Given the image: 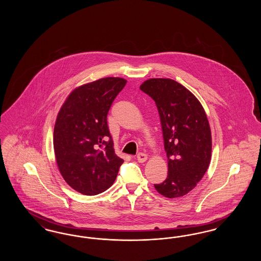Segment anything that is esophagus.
Listing matches in <instances>:
<instances>
[{"mask_svg": "<svg viewBox=\"0 0 261 261\" xmlns=\"http://www.w3.org/2000/svg\"><path fill=\"white\" fill-rule=\"evenodd\" d=\"M148 160V155L146 153L140 152L137 154V161L139 162H145Z\"/></svg>", "mask_w": 261, "mask_h": 261, "instance_id": "esophagus-1", "label": "esophagus"}]
</instances>
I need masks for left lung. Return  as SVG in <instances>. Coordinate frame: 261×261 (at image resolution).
Masks as SVG:
<instances>
[{
	"mask_svg": "<svg viewBox=\"0 0 261 261\" xmlns=\"http://www.w3.org/2000/svg\"><path fill=\"white\" fill-rule=\"evenodd\" d=\"M140 89L155 101L168 160L167 178L154 188L166 198L183 197L197 186L211 163L206 114L199 99L172 79H149Z\"/></svg>",
	"mask_w": 261,
	"mask_h": 261,
	"instance_id": "8db88e82",
	"label": "left lung"
}]
</instances>
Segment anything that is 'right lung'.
I'll list each match as a JSON object with an SVG mask.
<instances>
[{
    "label": "right lung",
    "instance_id": "1",
    "mask_svg": "<svg viewBox=\"0 0 261 261\" xmlns=\"http://www.w3.org/2000/svg\"><path fill=\"white\" fill-rule=\"evenodd\" d=\"M126 82L107 77L76 88L58 114L54 129L57 163L65 182L83 195L108 190L123 163L114 152L107 116Z\"/></svg>",
    "mask_w": 261,
    "mask_h": 261
}]
</instances>
